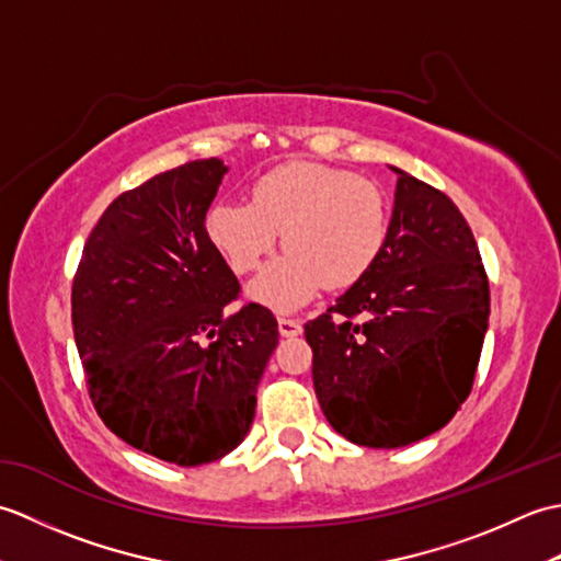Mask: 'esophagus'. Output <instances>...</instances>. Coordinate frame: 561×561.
I'll return each mask as SVG.
<instances>
[{"label": "esophagus", "mask_w": 561, "mask_h": 561, "mask_svg": "<svg viewBox=\"0 0 561 561\" xmlns=\"http://www.w3.org/2000/svg\"><path fill=\"white\" fill-rule=\"evenodd\" d=\"M301 323L299 320H291V318H279V335L282 337H296L301 335Z\"/></svg>", "instance_id": "1"}]
</instances>
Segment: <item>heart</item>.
Returning <instances> with one entry per match:
<instances>
[{"instance_id": "obj_1", "label": "heart", "mask_w": 561, "mask_h": 561, "mask_svg": "<svg viewBox=\"0 0 561 561\" xmlns=\"http://www.w3.org/2000/svg\"><path fill=\"white\" fill-rule=\"evenodd\" d=\"M205 229L238 274L289 250L250 282V299L291 313L325 287L347 289L376 267L390 233V202L376 183L332 165L294 161L262 175L253 202L219 199Z\"/></svg>"}]
</instances>
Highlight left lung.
Segmentation results:
<instances>
[{"mask_svg":"<svg viewBox=\"0 0 561 561\" xmlns=\"http://www.w3.org/2000/svg\"><path fill=\"white\" fill-rule=\"evenodd\" d=\"M390 171L398 183L383 255L304 325L320 410L368 448H402L453 420L490 325V282L468 221L440 190Z\"/></svg>","mask_w":561,"mask_h":561,"instance_id":"obj_1","label":"left lung"}]
</instances>
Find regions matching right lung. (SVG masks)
I'll use <instances>...</instances> for the list:
<instances>
[{
	"label": "right lung",
	"mask_w": 561,
	"mask_h": 561,
	"mask_svg": "<svg viewBox=\"0 0 561 561\" xmlns=\"http://www.w3.org/2000/svg\"><path fill=\"white\" fill-rule=\"evenodd\" d=\"M229 173L221 159L178 165L127 190L83 245L71 323L105 426L149 456L195 468L248 436L279 342L260 304L226 316L238 279L205 219Z\"/></svg>",
	"instance_id": "right-lung-1"
}]
</instances>
